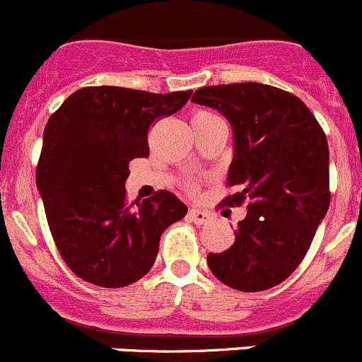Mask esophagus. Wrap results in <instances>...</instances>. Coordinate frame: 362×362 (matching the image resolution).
I'll return each mask as SVG.
<instances>
[{
    "label": "esophagus",
    "mask_w": 362,
    "mask_h": 362,
    "mask_svg": "<svg viewBox=\"0 0 362 362\" xmlns=\"http://www.w3.org/2000/svg\"><path fill=\"white\" fill-rule=\"evenodd\" d=\"M189 216H191L192 222L197 223V226H203V223L211 222V218H213V215L210 211L201 210V208H191V211H189Z\"/></svg>",
    "instance_id": "obj_1"
}]
</instances>
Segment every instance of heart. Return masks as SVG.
Segmentation results:
<instances>
[{
  "label": "heart",
  "mask_w": 362,
  "mask_h": 362,
  "mask_svg": "<svg viewBox=\"0 0 362 362\" xmlns=\"http://www.w3.org/2000/svg\"><path fill=\"white\" fill-rule=\"evenodd\" d=\"M215 114H211V112H208V111H196L192 114V117H191V123L192 124H201V123H206V121H210V119H215Z\"/></svg>",
  "instance_id": "b5f03b06"
}]
</instances>
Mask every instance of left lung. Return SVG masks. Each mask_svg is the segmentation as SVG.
Listing matches in <instances>:
<instances>
[{
	"instance_id": "1",
	"label": "left lung",
	"mask_w": 362,
	"mask_h": 362,
	"mask_svg": "<svg viewBox=\"0 0 362 362\" xmlns=\"http://www.w3.org/2000/svg\"><path fill=\"white\" fill-rule=\"evenodd\" d=\"M191 100L230 123L227 185L238 192L223 204L248 203L234 245L208 253V267L234 290H269L298 267L328 213V140L298 97L262 83L204 86Z\"/></svg>"
}]
</instances>
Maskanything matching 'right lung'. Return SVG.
Returning a JSON list of instances; mask_svg holds the SVG:
<instances>
[{
    "mask_svg": "<svg viewBox=\"0 0 362 362\" xmlns=\"http://www.w3.org/2000/svg\"><path fill=\"white\" fill-rule=\"evenodd\" d=\"M192 91L88 86L67 97L43 133L36 185L64 262L81 279L123 288L154 265L165 229L187 215L168 191L127 201L128 163L147 158V132Z\"/></svg>",
    "mask_w": 362,
    "mask_h": 362,
    "instance_id": "obj_1",
    "label": "right lung"
}]
</instances>
